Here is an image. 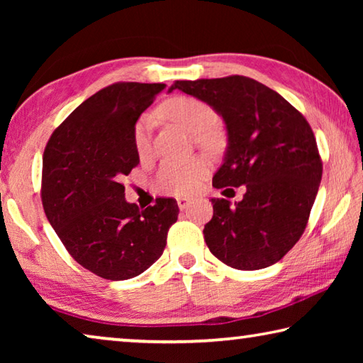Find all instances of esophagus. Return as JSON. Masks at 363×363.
Masks as SVG:
<instances>
[{
    "label": "esophagus",
    "mask_w": 363,
    "mask_h": 363,
    "mask_svg": "<svg viewBox=\"0 0 363 363\" xmlns=\"http://www.w3.org/2000/svg\"><path fill=\"white\" fill-rule=\"evenodd\" d=\"M190 203H192V200L186 199V196H179V199H177V206H179L181 210H186Z\"/></svg>",
    "instance_id": "1"
}]
</instances>
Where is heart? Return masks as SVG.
I'll list each match as a JSON object with an SVG mask.
<instances>
[{"instance_id": "heart-1", "label": "heart", "mask_w": 363, "mask_h": 363, "mask_svg": "<svg viewBox=\"0 0 363 363\" xmlns=\"http://www.w3.org/2000/svg\"><path fill=\"white\" fill-rule=\"evenodd\" d=\"M160 113L164 118L173 120L182 126L187 133L196 138L203 149L211 150L218 145V136L213 128L218 125L219 116L211 106L206 102L190 96L173 97L160 107ZM152 116L145 113L136 121L133 130V143L138 155L143 158L150 152V131H152ZM208 173V167L203 160L192 158L187 162H173L167 160L160 164L155 174V189L163 194L173 195H189L199 187L200 181Z\"/></svg>"}]
</instances>
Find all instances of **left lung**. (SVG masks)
I'll return each instance as SVG.
<instances>
[{
	"label": "left lung",
	"mask_w": 363,
	"mask_h": 363,
	"mask_svg": "<svg viewBox=\"0 0 363 363\" xmlns=\"http://www.w3.org/2000/svg\"><path fill=\"white\" fill-rule=\"evenodd\" d=\"M173 89L210 104L225 123L227 150L213 187H247L235 205L211 199L208 248L233 269L272 266L303 235L322 181L311 125L279 93L248 77L174 82Z\"/></svg>",
	"instance_id": "obj_1"
}]
</instances>
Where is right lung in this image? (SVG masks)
<instances>
[{"instance_id":"add662e5","label":"right lung","mask_w":363,"mask_h":363,"mask_svg":"<svg viewBox=\"0 0 363 363\" xmlns=\"http://www.w3.org/2000/svg\"><path fill=\"white\" fill-rule=\"evenodd\" d=\"M163 83L120 82L97 91L60 123L43 153L41 201L70 256L107 280L149 269L177 220L174 199L139 210L121 179L138 167L133 130Z\"/></svg>"}]
</instances>
